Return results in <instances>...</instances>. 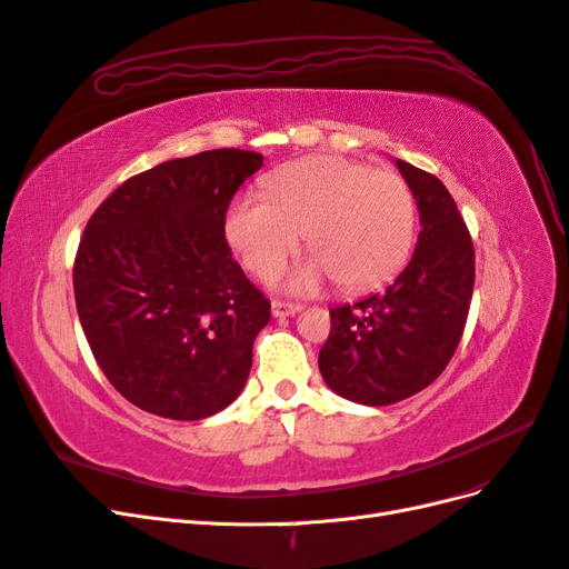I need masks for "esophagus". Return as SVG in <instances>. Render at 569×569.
Instances as JSON below:
<instances>
[{"instance_id": "34e87169", "label": "esophagus", "mask_w": 569, "mask_h": 569, "mask_svg": "<svg viewBox=\"0 0 569 569\" xmlns=\"http://www.w3.org/2000/svg\"><path fill=\"white\" fill-rule=\"evenodd\" d=\"M301 311L299 303H289V301H272V316L274 318H287V316H297Z\"/></svg>"}]
</instances>
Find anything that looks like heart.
Returning a JSON list of instances; mask_svg holds the SVG:
<instances>
[{
    "mask_svg": "<svg viewBox=\"0 0 569 569\" xmlns=\"http://www.w3.org/2000/svg\"><path fill=\"white\" fill-rule=\"evenodd\" d=\"M266 192L234 197L222 228L244 268L261 280L282 270L303 234L313 256L287 282L297 295L316 291L330 274L343 289L382 284L416 242V197L393 170L313 157L272 173Z\"/></svg>",
    "mask_w": 569,
    "mask_h": 569,
    "instance_id": "heart-1",
    "label": "heart"
}]
</instances>
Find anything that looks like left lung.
Here are the masks:
<instances>
[{
  "label": "left lung",
  "mask_w": 569,
  "mask_h": 569,
  "mask_svg": "<svg viewBox=\"0 0 569 569\" xmlns=\"http://www.w3.org/2000/svg\"><path fill=\"white\" fill-rule=\"evenodd\" d=\"M420 213L408 266L385 291L330 311L320 349L322 380L343 399L389 406L432 385L449 366L468 320L475 247L449 189L396 159Z\"/></svg>",
  "instance_id": "left-lung-1"
}]
</instances>
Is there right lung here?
Segmentation results:
<instances>
[{
    "label": "right lung",
    "instance_id": "obj_1",
    "mask_svg": "<svg viewBox=\"0 0 569 569\" xmlns=\"http://www.w3.org/2000/svg\"><path fill=\"white\" fill-rule=\"evenodd\" d=\"M263 157L213 149L153 166L92 213L73 266L82 332L120 396L203 420L244 389L270 301L232 258L226 211Z\"/></svg>",
    "mask_w": 569,
    "mask_h": 569
}]
</instances>
